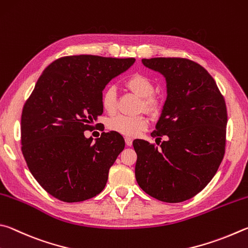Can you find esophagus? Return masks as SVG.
I'll list each match as a JSON object with an SVG mask.
<instances>
[{"mask_svg":"<svg viewBox=\"0 0 248 248\" xmlns=\"http://www.w3.org/2000/svg\"><path fill=\"white\" fill-rule=\"evenodd\" d=\"M125 142H126V146L131 147L133 145V140H132V138H129V137H126V138H125Z\"/></svg>","mask_w":248,"mask_h":248,"instance_id":"esophagus-1","label":"esophagus"}]
</instances>
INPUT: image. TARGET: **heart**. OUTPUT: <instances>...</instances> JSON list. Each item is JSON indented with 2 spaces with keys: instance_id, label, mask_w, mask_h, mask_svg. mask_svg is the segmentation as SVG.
<instances>
[{
  "instance_id": "1",
  "label": "heart",
  "mask_w": 248,
  "mask_h": 248,
  "mask_svg": "<svg viewBox=\"0 0 248 248\" xmlns=\"http://www.w3.org/2000/svg\"><path fill=\"white\" fill-rule=\"evenodd\" d=\"M129 90L136 93L138 97L142 98V107L149 112H155L159 108V99L153 94L155 86L153 80L142 74H134L129 76L125 81ZM102 107L108 113H113L116 108V90L114 87H108L103 91L101 98ZM148 126V121L145 116H128L117 115L108 122V127L122 135L128 137H135L145 131Z\"/></svg>"
}]
</instances>
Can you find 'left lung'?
Returning <instances> with one entry per match:
<instances>
[{"mask_svg":"<svg viewBox=\"0 0 248 248\" xmlns=\"http://www.w3.org/2000/svg\"><path fill=\"white\" fill-rule=\"evenodd\" d=\"M146 67L166 78L167 99L155 129L160 148L134 140L135 176L151 197L181 202L206 187L224 155L228 115L216 81L202 65L186 59H142Z\"/></svg>","mask_w":248,"mask_h":248,"instance_id":"8db88e82","label":"left lung"}]
</instances>
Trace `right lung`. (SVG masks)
Segmentation results:
<instances>
[{"mask_svg":"<svg viewBox=\"0 0 248 248\" xmlns=\"http://www.w3.org/2000/svg\"><path fill=\"white\" fill-rule=\"evenodd\" d=\"M135 59L65 56L39 77L21 113V151L42 188L66 202L97 196L108 170L124 149L119 133L94 141L84 132L103 113L102 91Z\"/></svg>","mask_w":248,"mask_h":248,"instance_id":"right-lung-1","label":"right lung"}]
</instances>
